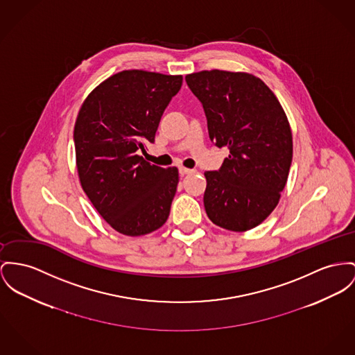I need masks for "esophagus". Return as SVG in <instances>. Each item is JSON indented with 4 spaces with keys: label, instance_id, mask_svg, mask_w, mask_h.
<instances>
[{
    "label": "esophagus",
    "instance_id": "34e87169",
    "mask_svg": "<svg viewBox=\"0 0 355 355\" xmlns=\"http://www.w3.org/2000/svg\"><path fill=\"white\" fill-rule=\"evenodd\" d=\"M191 172H192V169H189V168H186V166H180V168H179V173L183 175V176H184V175H189Z\"/></svg>",
    "mask_w": 355,
    "mask_h": 355
}]
</instances>
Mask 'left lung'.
<instances>
[{
	"label": "left lung",
	"instance_id": "left-lung-1",
	"mask_svg": "<svg viewBox=\"0 0 355 355\" xmlns=\"http://www.w3.org/2000/svg\"><path fill=\"white\" fill-rule=\"evenodd\" d=\"M200 101L210 140L227 146L218 171L205 172V209L211 222L246 232L275 210L292 163V133L270 89L246 72H195L186 76Z\"/></svg>",
	"mask_w": 355,
	"mask_h": 355
}]
</instances>
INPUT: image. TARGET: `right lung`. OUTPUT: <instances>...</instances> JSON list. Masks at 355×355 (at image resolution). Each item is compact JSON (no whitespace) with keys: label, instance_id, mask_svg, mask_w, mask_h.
<instances>
[{"label":"right lung","instance_id":"add662e5","mask_svg":"<svg viewBox=\"0 0 355 355\" xmlns=\"http://www.w3.org/2000/svg\"><path fill=\"white\" fill-rule=\"evenodd\" d=\"M182 75L129 70L102 82L83 102L73 128L78 175L95 210L121 234L152 233L168 219L178 168L140 156L155 142Z\"/></svg>","mask_w":355,"mask_h":355}]
</instances>
